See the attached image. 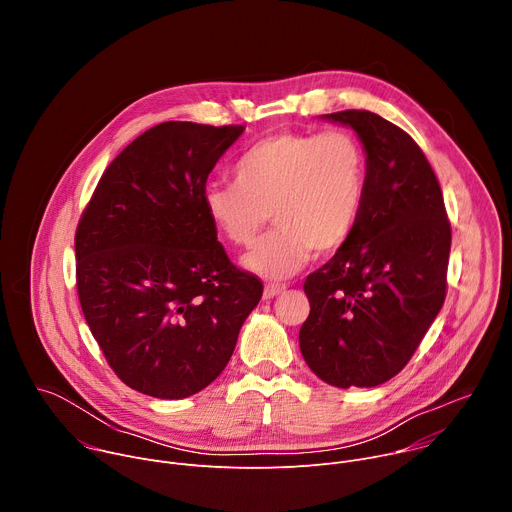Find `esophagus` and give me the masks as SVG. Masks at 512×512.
Segmentation results:
<instances>
[{"mask_svg": "<svg viewBox=\"0 0 512 512\" xmlns=\"http://www.w3.org/2000/svg\"><path fill=\"white\" fill-rule=\"evenodd\" d=\"M285 283H269V285H265V291H263V296L267 298V300H271V298H275V296H279V294H283L285 291Z\"/></svg>", "mask_w": 512, "mask_h": 512, "instance_id": "34e87169", "label": "esophagus"}]
</instances>
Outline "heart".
<instances>
[{"mask_svg": "<svg viewBox=\"0 0 512 512\" xmlns=\"http://www.w3.org/2000/svg\"><path fill=\"white\" fill-rule=\"evenodd\" d=\"M233 180L202 192L208 221L225 241L251 247L243 265L265 277L285 279L314 255H330L356 229L369 186V162L360 139L346 129L324 133L277 131L243 152Z\"/></svg>", "mask_w": 512, "mask_h": 512, "instance_id": "1", "label": "heart"}]
</instances>
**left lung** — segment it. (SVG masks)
Masks as SVG:
<instances>
[{"mask_svg": "<svg viewBox=\"0 0 512 512\" xmlns=\"http://www.w3.org/2000/svg\"><path fill=\"white\" fill-rule=\"evenodd\" d=\"M326 117L358 133L369 186L346 245L306 277L300 348L328 385L377 387L405 369L444 306L452 227L440 182L407 131L364 109Z\"/></svg>", "mask_w": 512, "mask_h": 512, "instance_id": "obj_1", "label": "left lung"}]
</instances>
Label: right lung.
<instances>
[{
  "mask_svg": "<svg viewBox=\"0 0 512 512\" xmlns=\"http://www.w3.org/2000/svg\"><path fill=\"white\" fill-rule=\"evenodd\" d=\"M243 125L160 123L107 166L75 235L77 291L113 373L184 399L223 373L263 283L216 241L206 178Z\"/></svg>",
  "mask_w": 512,
  "mask_h": 512,
  "instance_id": "obj_1",
  "label": "right lung"
}]
</instances>
